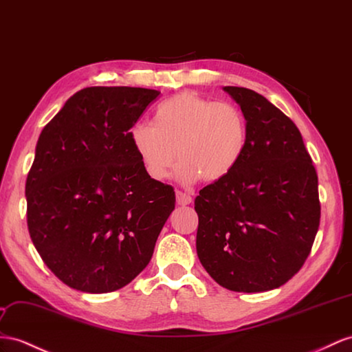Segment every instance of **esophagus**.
<instances>
[{
    "mask_svg": "<svg viewBox=\"0 0 352 352\" xmlns=\"http://www.w3.org/2000/svg\"><path fill=\"white\" fill-rule=\"evenodd\" d=\"M175 196H177V204H178V205H188V204H192V196L184 193V192H182V190H177V192H175Z\"/></svg>",
    "mask_w": 352,
    "mask_h": 352,
    "instance_id": "obj_1",
    "label": "esophagus"
}]
</instances>
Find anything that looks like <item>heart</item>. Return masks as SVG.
<instances>
[{
	"instance_id": "obj_1",
	"label": "heart",
	"mask_w": 352,
	"mask_h": 352,
	"mask_svg": "<svg viewBox=\"0 0 352 352\" xmlns=\"http://www.w3.org/2000/svg\"><path fill=\"white\" fill-rule=\"evenodd\" d=\"M129 140L150 178L165 179L177 151L183 183H212L228 177L244 156L248 122L236 104L187 90L162 101L153 123H135Z\"/></svg>"
}]
</instances>
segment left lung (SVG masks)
<instances>
[{
	"instance_id": "8db88e82",
	"label": "left lung",
	"mask_w": 352,
	"mask_h": 352,
	"mask_svg": "<svg viewBox=\"0 0 352 352\" xmlns=\"http://www.w3.org/2000/svg\"><path fill=\"white\" fill-rule=\"evenodd\" d=\"M224 90L247 117L248 144L238 166L196 196L197 257L228 290H274L311 253L321 215L317 170L290 117L254 90Z\"/></svg>"
}]
</instances>
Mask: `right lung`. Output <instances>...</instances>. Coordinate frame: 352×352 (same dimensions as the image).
<instances>
[{
	"instance_id": "right-lung-1",
	"label": "right lung",
	"mask_w": 352,
	"mask_h": 352,
	"mask_svg": "<svg viewBox=\"0 0 352 352\" xmlns=\"http://www.w3.org/2000/svg\"><path fill=\"white\" fill-rule=\"evenodd\" d=\"M159 90H78L44 126L25 186L34 247L62 283L85 293L129 284L150 262L175 208L173 186L150 178L129 131Z\"/></svg>"
}]
</instances>
